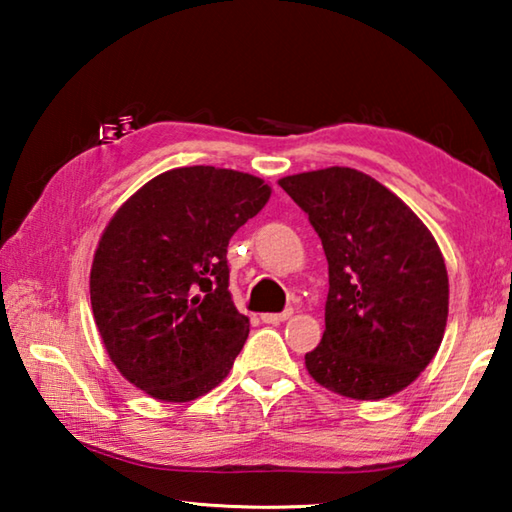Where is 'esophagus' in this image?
<instances>
[{
    "instance_id": "esophagus-1",
    "label": "esophagus",
    "mask_w": 512,
    "mask_h": 512,
    "mask_svg": "<svg viewBox=\"0 0 512 512\" xmlns=\"http://www.w3.org/2000/svg\"><path fill=\"white\" fill-rule=\"evenodd\" d=\"M291 314H293V311H291V309H287V311H282V314H262V320H264V323H271V325H277V323H282V320H287V318H291Z\"/></svg>"
}]
</instances>
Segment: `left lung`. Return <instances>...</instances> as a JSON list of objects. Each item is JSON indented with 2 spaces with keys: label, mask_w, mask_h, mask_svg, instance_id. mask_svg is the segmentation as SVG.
Returning a JSON list of instances; mask_svg holds the SVG:
<instances>
[{
  "label": "left lung",
  "mask_w": 512,
  "mask_h": 512,
  "mask_svg": "<svg viewBox=\"0 0 512 512\" xmlns=\"http://www.w3.org/2000/svg\"><path fill=\"white\" fill-rule=\"evenodd\" d=\"M314 225L329 266L325 332L309 375L352 400L404 391L443 343L449 280L436 239L368 173L327 167L280 180Z\"/></svg>",
  "instance_id": "obj_1"
}]
</instances>
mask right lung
Returning a JSON list of instances; mask_svg holds the SVG:
<instances>
[{"label": "right lung", "mask_w": 512, "mask_h": 512, "mask_svg": "<svg viewBox=\"0 0 512 512\" xmlns=\"http://www.w3.org/2000/svg\"><path fill=\"white\" fill-rule=\"evenodd\" d=\"M271 187L216 167L164 171L128 198L90 271L110 361L160 402H192L228 377L250 332L228 291V244Z\"/></svg>", "instance_id": "right-lung-1"}]
</instances>
